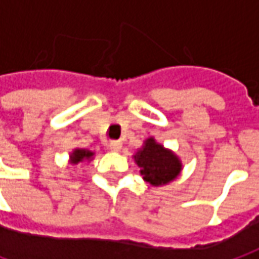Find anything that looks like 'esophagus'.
Segmentation results:
<instances>
[{
    "instance_id": "obj_1",
    "label": "esophagus",
    "mask_w": 259,
    "mask_h": 259,
    "mask_svg": "<svg viewBox=\"0 0 259 259\" xmlns=\"http://www.w3.org/2000/svg\"><path fill=\"white\" fill-rule=\"evenodd\" d=\"M107 147H109L112 152H119L121 149V142L120 140H112V142L107 145Z\"/></svg>"
}]
</instances>
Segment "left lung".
<instances>
[{
    "label": "left lung",
    "instance_id": "left-lung-1",
    "mask_svg": "<svg viewBox=\"0 0 259 259\" xmlns=\"http://www.w3.org/2000/svg\"><path fill=\"white\" fill-rule=\"evenodd\" d=\"M133 157L140 167V175L152 186L172 182L182 170L181 159L172 150L159 145L153 138L146 139L145 145Z\"/></svg>",
    "mask_w": 259,
    "mask_h": 259
}]
</instances>
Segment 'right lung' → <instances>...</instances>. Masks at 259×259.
I'll return each mask as SVG.
<instances>
[{"instance_id": "1", "label": "right lung", "mask_w": 259, "mask_h": 259, "mask_svg": "<svg viewBox=\"0 0 259 259\" xmlns=\"http://www.w3.org/2000/svg\"><path fill=\"white\" fill-rule=\"evenodd\" d=\"M94 153L92 150H87V149H74L70 155V163L71 165H77L83 160H90L93 159Z\"/></svg>"}]
</instances>
